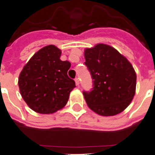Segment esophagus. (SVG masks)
<instances>
[{"instance_id":"obj_1","label":"esophagus","mask_w":155,"mask_h":155,"mask_svg":"<svg viewBox=\"0 0 155 155\" xmlns=\"http://www.w3.org/2000/svg\"><path fill=\"white\" fill-rule=\"evenodd\" d=\"M75 82H76V85L79 86V78L76 77V79H75Z\"/></svg>"}]
</instances>
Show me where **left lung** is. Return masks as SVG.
<instances>
[{
    "label": "left lung",
    "instance_id": "obj_1",
    "mask_svg": "<svg viewBox=\"0 0 155 155\" xmlns=\"http://www.w3.org/2000/svg\"><path fill=\"white\" fill-rule=\"evenodd\" d=\"M85 64L93 88L83 91L87 104L101 116H114L126 109L136 93V74L128 60L111 46L97 44L86 48Z\"/></svg>",
    "mask_w": 155,
    "mask_h": 155
}]
</instances>
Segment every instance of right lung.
Returning a JSON list of instances; mask_svg holds the SVG:
<instances>
[{
	"label": "right lung",
	"instance_id": "add662e5",
	"mask_svg": "<svg viewBox=\"0 0 155 155\" xmlns=\"http://www.w3.org/2000/svg\"><path fill=\"white\" fill-rule=\"evenodd\" d=\"M61 51L48 45L36 52L24 66L19 76V88L28 106L39 114H53L67 104L76 87L67 76L71 64L62 61Z\"/></svg>",
	"mask_w": 155,
	"mask_h": 155
}]
</instances>
